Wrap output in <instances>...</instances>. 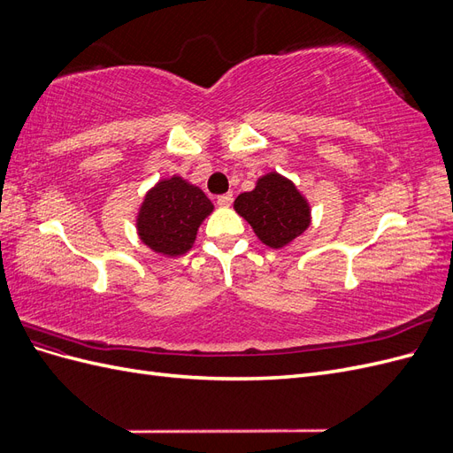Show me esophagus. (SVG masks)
I'll list each match as a JSON object with an SVG mask.
<instances>
[{
  "label": "esophagus",
  "mask_w": 453,
  "mask_h": 453,
  "mask_svg": "<svg viewBox=\"0 0 453 453\" xmlns=\"http://www.w3.org/2000/svg\"><path fill=\"white\" fill-rule=\"evenodd\" d=\"M232 200H234V198H232V195H230V193L221 195V196H217V203H219V205H223V208H228V205L232 203Z\"/></svg>",
  "instance_id": "esophagus-1"
}]
</instances>
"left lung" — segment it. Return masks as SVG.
Here are the masks:
<instances>
[{
    "instance_id": "1",
    "label": "left lung",
    "mask_w": 453,
    "mask_h": 453,
    "mask_svg": "<svg viewBox=\"0 0 453 453\" xmlns=\"http://www.w3.org/2000/svg\"><path fill=\"white\" fill-rule=\"evenodd\" d=\"M234 210L272 250H281L308 230L311 210L296 185L278 172L258 177L250 193L234 200Z\"/></svg>"
}]
</instances>
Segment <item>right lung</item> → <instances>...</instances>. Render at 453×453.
<instances>
[{
	"mask_svg": "<svg viewBox=\"0 0 453 453\" xmlns=\"http://www.w3.org/2000/svg\"><path fill=\"white\" fill-rule=\"evenodd\" d=\"M211 211L213 203L202 188L172 175L147 190L135 215V228L149 250L180 257L193 248L200 225Z\"/></svg>",
	"mask_w": 453,
	"mask_h": 453,
	"instance_id": "right-lung-1",
	"label": "right lung"
}]
</instances>
